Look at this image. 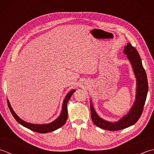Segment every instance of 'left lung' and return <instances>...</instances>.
Listing matches in <instances>:
<instances>
[{"instance_id":"8db88e82","label":"left lung","mask_w":154,"mask_h":154,"mask_svg":"<svg viewBox=\"0 0 154 154\" xmlns=\"http://www.w3.org/2000/svg\"><path fill=\"white\" fill-rule=\"evenodd\" d=\"M124 53L132 65L133 71L136 79V99L133 106L126 115L115 122H110L101 119L97 114L91 100V114L93 123L100 128L116 131L122 130L134 124L142 115L143 106L148 91V83L145 69L143 67L142 60L136 49L130 43L124 47Z\"/></svg>"}]
</instances>
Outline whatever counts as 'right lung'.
Masks as SVG:
<instances>
[{
	"mask_svg": "<svg viewBox=\"0 0 154 154\" xmlns=\"http://www.w3.org/2000/svg\"><path fill=\"white\" fill-rule=\"evenodd\" d=\"M75 89L71 90L67 94V95L65 96L63 100V105H62L61 112L60 114V116H59L57 119H55L54 121H53V122H51L49 124H31V123H28L27 122H25V121L22 120L20 118H19L17 115H16V114L14 112V111L12 110L8 100H7L8 105L9 107V109L11 110V112L12 114V116H14L16 120L17 121L19 124H20L21 125L27 128L30 129L34 132H36L38 133H43V134L48 133L60 128L63 126L65 124V122H66V120L67 119V115H68L67 104L68 101L69 100L71 95L73 94V93L75 92Z\"/></svg>",
	"mask_w": 154,
	"mask_h": 154,
	"instance_id": "obj_1",
	"label": "right lung"
}]
</instances>
